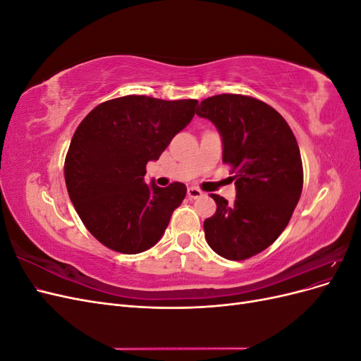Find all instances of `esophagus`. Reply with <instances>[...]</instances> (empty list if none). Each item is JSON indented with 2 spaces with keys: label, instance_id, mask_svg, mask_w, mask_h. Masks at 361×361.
<instances>
[{
  "label": "esophagus",
  "instance_id": "1",
  "mask_svg": "<svg viewBox=\"0 0 361 361\" xmlns=\"http://www.w3.org/2000/svg\"><path fill=\"white\" fill-rule=\"evenodd\" d=\"M187 194H188L190 199H200L202 195H203V191L199 190V188H195V187H190Z\"/></svg>",
  "mask_w": 361,
  "mask_h": 361
}]
</instances>
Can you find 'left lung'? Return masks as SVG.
Wrapping results in <instances>:
<instances>
[{
	"instance_id": "obj_1",
	"label": "left lung",
	"mask_w": 361,
	"mask_h": 361,
	"mask_svg": "<svg viewBox=\"0 0 361 361\" xmlns=\"http://www.w3.org/2000/svg\"><path fill=\"white\" fill-rule=\"evenodd\" d=\"M223 138L236 200L211 194L216 211L206 218L204 238L228 260H245L268 248L285 231L302 191L300 147L288 122L271 105L245 94L224 93L200 102Z\"/></svg>"
}]
</instances>
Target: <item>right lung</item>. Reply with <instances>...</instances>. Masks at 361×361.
<instances>
[{"label":"right lung","mask_w":361,"mask_h":361,"mask_svg":"<svg viewBox=\"0 0 361 361\" xmlns=\"http://www.w3.org/2000/svg\"><path fill=\"white\" fill-rule=\"evenodd\" d=\"M197 104L129 94L99 104L76 128L64 180L75 211L101 244L137 255L159 241L187 187H149L146 166L191 122Z\"/></svg>","instance_id":"add662e5"}]
</instances>
